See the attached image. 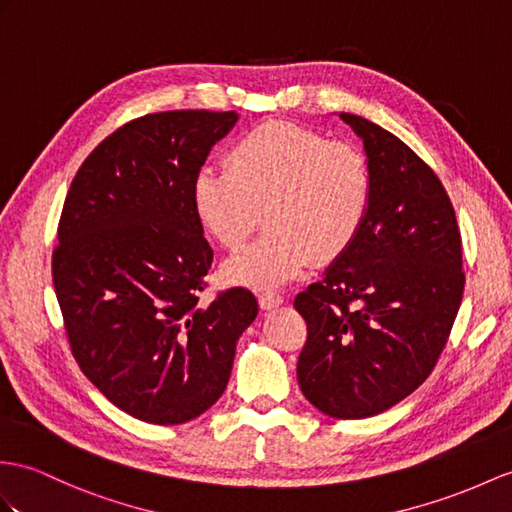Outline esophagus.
<instances>
[{"instance_id":"34e87169","label":"esophagus","mask_w":512,"mask_h":512,"mask_svg":"<svg viewBox=\"0 0 512 512\" xmlns=\"http://www.w3.org/2000/svg\"><path fill=\"white\" fill-rule=\"evenodd\" d=\"M284 302V297L276 291H263L258 295V304L263 310H271V308H278Z\"/></svg>"}]
</instances>
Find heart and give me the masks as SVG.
I'll list each match as a JSON object with an SVG mask.
<instances>
[{"label": "heart", "mask_w": 512, "mask_h": 512, "mask_svg": "<svg viewBox=\"0 0 512 512\" xmlns=\"http://www.w3.org/2000/svg\"><path fill=\"white\" fill-rule=\"evenodd\" d=\"M376 178L363 149L289 121H267L236 139L226 171L202 169L193 202L204 228L230 252L260 223L254 247L230 260L226 276L276 286L310 263L332 265L354 245L369 217Z\"/></svg>", "instance_id": "b5f03b06"}]
</instances>
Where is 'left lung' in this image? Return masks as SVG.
<instances>
[{"instance_id":"left-lung-1","label":"left lung","mask_w":512,"mask_h":512,"mask_svg":"<svg viewBox=\"0 0 512 512\" xmlns=\"http://www.w3.org/2000/svg\"><path fill=\"white\" fill-rule=\"evenodd\" d=\"M376 191L358 239L293 306L306 321L299 389L334 419L384 413L426 382L463 302V243L439 176L358 115Z\"/></svg>"}]
</instances>
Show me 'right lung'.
Instances as JSON below:
<instances>
[{"mask_svg":"<svg viewBox=\"0 0 512 512\" xmlns=\"http://www.w3.org/2000/svg\"><path fill=\"white\" fill-rule=\"evenodd\" d=\"M236 119L234 110L132 119L82 162L62 206L52 280L71 354L112 404L147 423L176 426L213 406L258 315L243 286L199 297L213 247L193 182Z\"/></svg>","mask_w":512,"mask_h":512,"instance_id":"right-lung-1","label":"right lung"}]
</instances>
